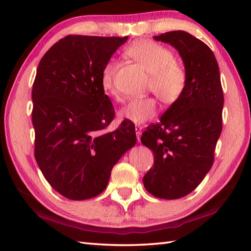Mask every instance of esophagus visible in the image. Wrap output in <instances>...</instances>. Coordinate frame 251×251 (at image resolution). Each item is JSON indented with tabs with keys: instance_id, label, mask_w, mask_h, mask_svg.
Returning a JSON list of instances; mask_svg holds the SVG:
<instances>
[{
	"instance_id": "obj_1",
	"label": "esophagus",
	"mask_w": 251,
	"mask_h": 251,
	"mask_svg": "<svg viewBox=\"0 0 251 251\" xmlns=\"http://www.w3.org/2000/svg\"><path fill=\"white\" fill-rule=\"evenodd\" d=\"M135 129H136L137 139H138V141H140V137H141V134H142V127L140 125H136Z\"/></svg>"
}]
</instances>
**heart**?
<instances>
[{"label": "heart", "mask_w": 251, "mask_h": 251, "mask_svg": "<svg viewBox=\"0 0 251 251\" xmlns=\"http://www.w3.org/2000/svg\"><path fill=\"white\" fill-rule=\"evenodd\" d=\"M125 54L136 60L150 73L149 88H151L166 105L177 103L186 86V72L183 66L175 60L174 52L162 44L150 40L134 42L125 50ZM117 66L113 61L106 62L101 71L100 83L103 92L116 100L122 96L115 86ZM156 100L151 96L130 99L119 111L121 119L134 123L146 122L156 114Z\"/></svg>", "instance_id": "heart-1"}]
</instances>
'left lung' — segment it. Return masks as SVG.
I'll return each instance as SVG.
<instances>
[{"instance_id": "left-lung-1", "label": "left lung", "mask_w": 251, "mask_h": 251, "mask_svg": "<svg viewBox=\"0 0 251 251\" xmlns=\"http://www.w3.org/2000/svg\"><path fill=\"white\" fill-rule=\"evenodd\" d=\"M154 40L178 50L186 86L178 102L141 136L142 145L154 154V166L143 177V185L158 199L177 200L194 191L212 166L225 99L219 66L204 42L180 30Z\"/></svg>"}]
</instances>
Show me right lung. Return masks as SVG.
I'll use <instances>...</instances> for the list:
<instances>
[{
  "mask_svg": "<svg viewBox=\"0 0 251 251\" xmlns=\"http://www.w3.org/2000/svg\"><path fill=\"white\" fill-rule=\"evenodd\" d=\"M127 39L68 35L37 67L32 87L34 156L49 183L69 200L99 195L114 165L136 145L130 121L102 132L114 119V108L101 87V71Z\"/></svg>",
  "mask_w": 251,
  "mask_h": 251,
  "instance_id": "right-lung-1",
  "label": "right lung"
}]
</instances>
